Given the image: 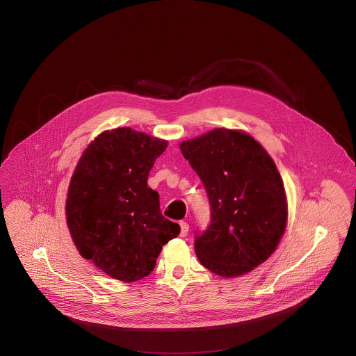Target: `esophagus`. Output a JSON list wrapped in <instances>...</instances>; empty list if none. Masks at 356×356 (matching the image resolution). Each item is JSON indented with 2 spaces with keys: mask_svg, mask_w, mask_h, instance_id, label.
<instances>
[{
  "mask_svg": "<svg viewBox=\"0 0 356 356\" xmlns=\"http://www.w3.org/2000/svg\"><path fill=\"white\" fill-rule=\"evenodd\" d=\"M188 229H190V225H188V222H186V221H180V236H181V238L187 236V234H188Z\"/></svg>",
  "mask_w": 356,
  "mask_h": 356,
  "instance_id": "1",
  "label": "esophagus"
}]
</instances>
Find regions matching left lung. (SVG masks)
I'll use <instances>...</instances> for the list:
<instances>
[{
    "instance_id": "left-lung-1",
    "label": "left lung",
    "mask_w": 356,
    "mask_h": 356,
    "mask_svg": "<svg viewBox=\"0 0 356 356\" xmlns=\"http://www.w3.org/2000/svg\"><path fill=\"white\" fill-rule=\"evenodd\" d=\"M211 205V224L195 235V253L214 274L250 273L277 249L287 220L282 177L250 135L218 128L180 144Z\"/></svg>"
}]
</instances>
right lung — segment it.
<instances>
[{
  "instance_id": "1",
  "label": "right lung",
  "mask_w": 356,
  "mask_h": 356,
  "mask_svg": "<svg viewBox=\"0 0 356 356\" xmlns=\"http://www.w3.org/2000/svg\"><path fill=\"white\" fill-rule=\"evenodd\" d=\"M166 147L131 128L106 131L88 145L72 173L66 202L72 241L83 259L118 281L149 275L162 246L180 232L147 186Z\"/></svg>"
}]
</instances>
